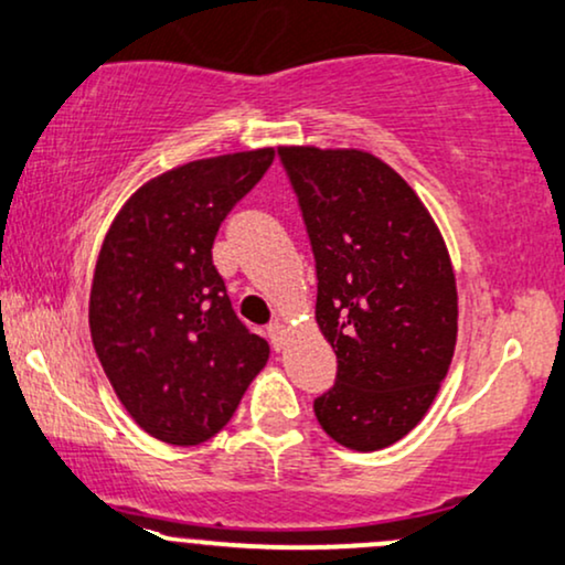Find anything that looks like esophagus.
Segmentation results:
<instances>
[{"label": "esophagus", "mask_w": 565, "mask_h": 565, "mask_svg": "<svg viewBox=\"0 0 565 565\" xmlns=\"http://www.w3.org/2000/svg\"><path fill=\"white\" fill-rule=\"evenodd\" d=\"M267 338H269L271 348H275V351H280L282 338H285V324L282 322H269L267 324Z\"/></svg>", "instance_id": "obj_1"}]
</instances>
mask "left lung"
Segmentation results:
<instances>
[{
	"label": "left lung",
	"mask_w": 565,
	"mask_h": 565,
	"mask_svg": "<svg viewBox=\"0 0 565 565\" xmlns=\"http://www.w3.org/2000/svg\"><path fill=\"white\" fill-rule=\"evenodd\" d=\"M317 262V322L338 356L319 424L351 450L408 435L448 374L458 332L450 256L393 167L356 149L282 146Z\"/></svg>",
	"instance_id": "left-lung-1"
}]
</instances>
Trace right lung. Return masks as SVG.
<instances>
[{
	"mask_svg": "<svg viewBox=\"0 0 565 565\" xmlns=\"http://www.w3.org/2000/svg\"><path fill=\"white\" fill-rule=\"evenodd\" d=\"M271 159L256 149L175 167L138 188L104 238L90 340L117 398L162 443L217 435L269 359L235 317L212 246Z\"/></svg>",
	"mask_w": 565,
	"mask_h": 565,
	"instance_id": "obj_1",
	"label": "right lung"
}]
</instances>
